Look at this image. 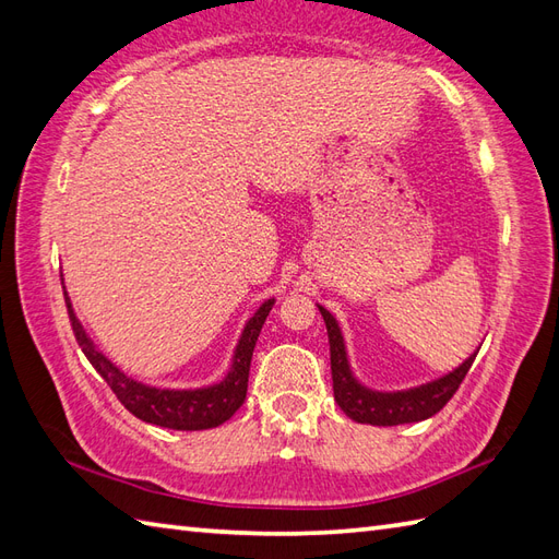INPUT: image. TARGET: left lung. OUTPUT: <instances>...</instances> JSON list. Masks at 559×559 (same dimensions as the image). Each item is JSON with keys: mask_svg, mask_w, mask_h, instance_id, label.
Segmentation results:
<instances>
[{"mask_svg": "<svg viewBox=\"0 0 559 559\" xmlns=\"http://www.w3.org/2000/svg\"><path fill=\"white\" fill-rule=\"evenodd\" d=\"M323 323H326L329 345H331V376H333V395L338 407L347 414L349 419L357 424H371V426H400V424H414L433 417L436 412L448 405V400L455 395L466 371L472 369L474 359L478 355V347L466 357L460 367L438 376L419 385L400 388V391H379L357 379L347 357V343L338 319L331 311L317 305Z\"/></svg>", "mask_w": 559, "mask_h": 559, "instance_id": "obj_1", "label": "left lung"}]
</instances>
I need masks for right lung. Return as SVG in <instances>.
Here are the masks:
<instances>
[{"label":"right lung","mask_w":559,"mask_h":559,"mask_svg":"<svg viewBox=\"0 0 559 559\" xmlns=\"http://www.w3.org/2000/svg\"><path fill=\"white\" fill-rule=\"evenodd\" d=\"M61 288H63V297H67L69 319H71L78 345L83 347L90 365L97 369V373L107 381V385L116 393V397L121 400V405L131 414H135L140 421H147L162 428H174V431H204V428H214L228 421L245 402L254 345L271 307L276 302V297L264 300L257 307L254 314L245 321L240 338L236 347H233L230 367L224 373V379L210 385H200V388H159V385L142 383L133 379V376H128L121 367H116L114 361L102 353V349L95 345V341L90 338L87 331L83 329L81 319L75 317L67 285H63V274H61Z\"/></svg>","instance_id":"1"}]
</instances>
